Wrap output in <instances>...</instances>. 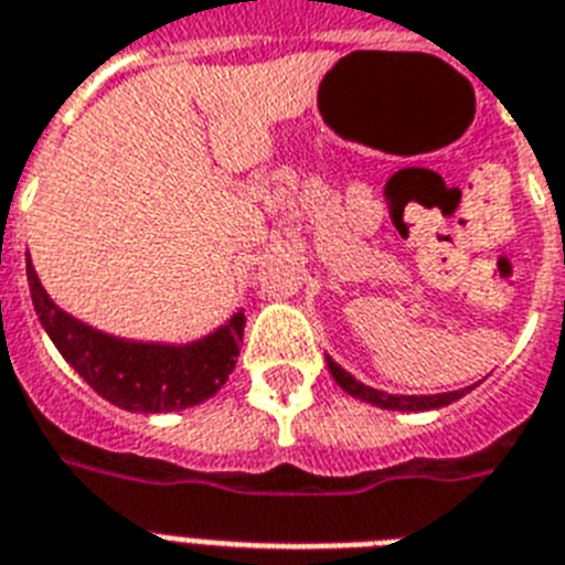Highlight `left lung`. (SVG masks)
I'll list each match as a JSON object with an SVG mask.
<instances>
[{
    "mask_svg": "<svg viewBox=\"0 0 565 565\" xmlns=\"http://www.w3.org/2000/svg\"><path fill=\"white\" fill-rule=\"evenodd\" d=\"M329 363V372L334 375V381L340 384V390H347L352 398H361L366 404H375V407H384V409H407V413H422V409H436V407H447V404H454L459 401L461 395L470 393L473 386H465V390H456V393H441V395H390V393H381V390H372V386L361 384L355 377L349 375L347 370H340L338 363L332 358H326Z\"/></svg>",
    "mask_w": 565,
    "mask_h": 565,
    "instance_id": "8db88e82",
    "label": "left lung"
}]
</instances>
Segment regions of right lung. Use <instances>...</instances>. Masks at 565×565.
<instances>
[{
    "mask_svg": "<svg viewBox=\"0 0 565 565\" xmlns=\"http://www.w3.org/2000/svg\"><path fill=\"white\" fill-rule=\"evenodd\" d=\"M28 286L40 323L45 326L60 355L72 363L97 395L129 413H170L193 407L225 386L239 358L245 332L242 311L204 340L188 347H156L109 338L65 315L40 286L31 259Z\"/></svg>",
    "mask_w": 565,
    "mask_h": 565,
    "instance_id": "add662e5",
    "label": "right lung"
}]
</instances>
